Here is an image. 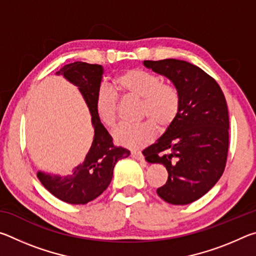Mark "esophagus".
I'll use <instances>...</instances> for the list:
<instances>
[{"mask_svg":"<svg viewBox=\"0 0 256 256\" xmlns=\"http://www.w3.org/2000/svg\"><path fill=\"white\" fill-rule=\"evenodd\" d=\"M131 156L133 158H136L138 160H140V162H144V164H146V160H144V154H142L141 152H138V151H133V152L131 154Z\"/></svg>","mask_w":256,"mask_h":256,"instance_id":"34e87169","label":"esophagus"}]
</instances>
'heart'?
<instances>
[{
	"instance_id": "heart-1",
	"label": "heart",
	"mask_w": 256,
	"mask_h": 256,
	"mask_svg": "<svg viewBox=\"0 0 256 256\" xmlns=\"http://www.w3.org/2000/svg\"><path fill=\"white\" fill-rule=\"evenodd\" d=\"M118 90L128 96L142 98L140 114L148 120L138 124H120L112 132L118 144L131 149L144 146L154 138V125L160 130L174 123L180 100L172 84H164L160 76L142 68H130L115 78ZM118 99L114 90L100 86L94 99V110L100 123L112 128L118 120Z\"/></svg>"
}]
</instances>
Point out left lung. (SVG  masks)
I'll list each match as a JSON object with an SVG mask.
<instances>
[{"label": "left lung", "instance_id": "left-lung-1", "mask_svg": "<svg viewBox=\"0 0 256 256\" xmlns=\"http://www.w3.org/2000/svg\"><path fill=\"white\" fill-rule=\"evenodd\" d=\"M144 64L172 82L180 106L174 123L142 154L146 162L162 164L168 172L158 196L170 204H188L209 192L226 167V98L214 78L186 60L166 58Z\"/></svg>", "mask_w": 256, "mask_h": 256}]
</instances>
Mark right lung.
<instances>
[{
	"instance_id": "add662e5",
	"label": "right lung",
	"mask_w": 256,
	"mask_h": 256,
	"mask_svg": "<svg viewBox=\"0 0 256 256\" xmlns=\"http://www.w3.org/2000/svg\"><path fill=\"white\" fill-rule=\"evenodd\" d=\"M104 68L98 64L74 62L64 66L56 74H62L78 86L92 115L94 141L84 162L73 168L66 176L38 172L37 177L44 188L60 201L70 204H86L105 190L112 178V170L118 160L126 158L130 151L116 146L94 110V99L100 88Z\"/></svg>"
}]
</instances>
